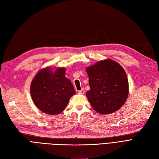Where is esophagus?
Instances as JSON below:
<instances>
[{
  "mask_svg": "<svg viewBox=\"0 0 159 159\" xmlns=\"http://www.w3.org/2000/svg\"><path fill=\"white\" fill-rule=\"evenodd\" d=\"M78 93L79 94H84V93H85V89H84V88L81 89V90H80V91H78Z\"/></svg>",
  "mask_w": 159,
  "mask_h": 159,
  "instance_id": "obj_1",
  "label": "esophagus"
}]
</instances>
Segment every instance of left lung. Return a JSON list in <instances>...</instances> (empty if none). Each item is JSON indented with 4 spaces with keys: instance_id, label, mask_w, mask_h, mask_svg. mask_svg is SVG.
I'll return each instance as SVG.
<instances>
[{
    "instance_id": "1",
    "label": "left lung",
    "mask_w": 159,
    "mask_h": 159,
    "mask_svg": "<svg viewBox=\"0 0 159 159\" xmlns=\"http://www.w3.org/2000/svg\"><path fill=\"white\" fill-rule=\"evenodd\" d=\"M86 71L90 87L86 96L94 110L103 115L118 111L129 95L128 79L123 67L105 59L87 67Z\"/></svg>"
}]
</instances>
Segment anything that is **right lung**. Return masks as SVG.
Masks as SVG:
<instances>
[{
  "instance_id": "right-lung-1",
  "label": "right lung",
  "mask_w": 159,
  "mask_h": 159,
  "mask_svg": "<svg viewBox=\"0 0 159 159\" xmlns=\"http://www.w3.org/2000/svg\"><path fill=\"white\" fill-rule=\"evenodd\" d=\"M66 68L50 67L41 69L34 77L30 94L34 103L42 112L57 115L67 107L76 93L71 81L65 76Z\"/></svg>"
}]
</instances>
